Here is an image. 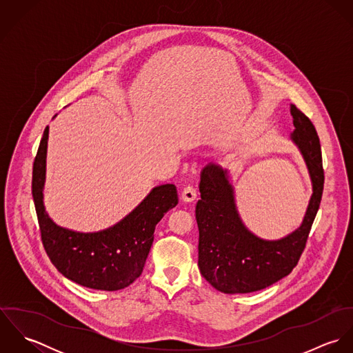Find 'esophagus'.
I'll return each mask as SVG.
<instances>
[{"instance_id": "esophagus-1", "label": "esophagus", "mask_w": 353, "mask_h": 353, "mask_svg": "<svg viewBox=\"0 0 353 353\" xmlns=\"http://www.w3.org/2000/svg\"><path fill=\"white\" fill-rule=\"evenodd\" d=\"M197 199V190L194 186H186L182 192V201L183 202H193Z\"/></svg>"}]
</instances>
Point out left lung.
Wrapping results in <instances>:
<instances>
[{"label":"left lung","mask_w":353,"mask_h":353,"mask_svg":"<svg viewBox=\"0 0 353 353\" xmlns=\"http://www.w3.org/2000/svg\"><path fill=\"white\" fill-rule=\"evenodd\" d=\"M295 130L291 140L299 148L307 165L312 194L302 224L277 241H266L243 224L235 203V192L228 170L209 163L201 171V199L196 206L200 231L199 268L205 280L224 294H249L263 290L288 276L302 255L322 190V153L311 121L291 105Z\"/></svg>","instance_id":"left-lung-1"}]
</instances>
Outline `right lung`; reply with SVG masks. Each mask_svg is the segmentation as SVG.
I'll return each mask as SVG.
<instances>
[{
    "instance_id": "1",
    "label": "right lung",
    "mask_w": 353,
    "mask_h": 353,
    "mask_svg": "<svg viewBox=\"0 0 353 353\" xmlns=\"http://www.w3.org/2000/svg\"><path fill=\"white\" fill-rule=\"evenodd\" d=\"M48 140L49 126L34 160L32 197L42 242L51 262L66 279L87 288L118 291L129 287L143 273L156 224L178 203L175 185L153 188L128 216L98 232L59 227L43 203Z\"/></svg>"
}]
</instances>
